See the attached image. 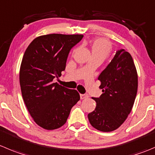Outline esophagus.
Instances as JSON below:
<instances>
[{"instance_id": "obj_1", "label": "esophagus", "mask_w": 155, "mask_h": 155, "mask_svg": "<svg viewBox=\"0 0 155 155\" xmlns=\"http://www.w3.org/2000/svg\"><path fill=\"white\" fill-rule=\"evenodd\" d=\"M88 97V95L87 94H80V98L81 99H85L87 98Z\"/></svg>"}]
</instances>
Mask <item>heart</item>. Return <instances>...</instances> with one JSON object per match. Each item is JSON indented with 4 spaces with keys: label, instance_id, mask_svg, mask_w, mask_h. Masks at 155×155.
<instances>
[{
    "label": "heart",
    "instance_id": "1",
    "mask_svg": "<svg viewBox=\"0 0 155 155\" xmlns=\"http://www.w3.org/2000/svg\"><path fill=\"white\" fill-rule=\"evenodd\" d=\"M90 48L92 56L100 57L104 59L110 53L112 50V44L105 38H98L91 41Z\"/></svg>",
    "mask_w": 155,
    "mask_h": 155
}]
</instances>
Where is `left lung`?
Wrapping results in <instances>:
<instances>
[{
  "label": "left lung",
  "instance_id": "8db88e82",
  "mask_svg": "<svg viewBox=\"0 0 155 155\" xmlns=\"http://www.w3.org/2000/svg\"><path fill=\"white\" fill-rule=\"evenodd\" d=\"M97 79L103 93L92 97L96 107L88 114V120L99 131H114L131 112L137 94V71L130 54L118 50Z\"/></svg>",
  "mask_w": 155,
  "mask_h": 155
}]
</instances>
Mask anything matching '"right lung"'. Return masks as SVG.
<instances>
[{
	"mask_svg": "<svg viewBox=\"0 0 155 155\" xmlns=\"http://www.w3.org/2000/svg\"><path fill=\"white\" fill-rule=\"evenodd\" d=\"M82 35L49 34L35 38L24 53L19 71L22 98L35 122L48 130L65 124L80 99L78 91L57 82L67 60Z\"/></svg>",
	"mask_w": 155,
	"mask_h": 155,
	"instance_id": "right-lung-1",
	"label": "right lung"
}]
</instances>
